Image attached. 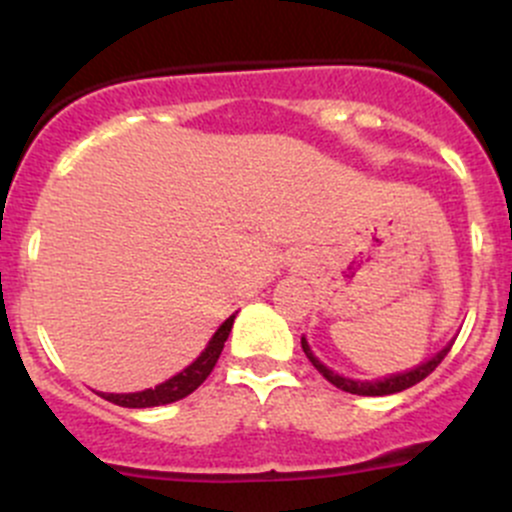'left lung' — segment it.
<instances>
[{
  "label": "left lung",
  "instance_id": "8db88e82",
  "mask_svg": "<svg viewBox=\"0 0 512 512\" xmlns=\"http://www.w3.org/2000/svg\"><path fill=\"white\" fill-rule=\"evenodd\" d=\"M451 347H453V342L448 344V347H443L441 352L433 356V359H428L426 364L416 366V369L406 371V374H394V376H389V379H381V381H354V379H344V376L334 374L332 369H327V366H324L322 361L312 354L307 339H302V349H304V354H307V359L312 361L314 369H317L319 374L329 381V384H334L337 389L347 391V394H356V396H386V394H399V391L411 389V386H416L418 381L426 379V376L431 374V371L436 369L443 359H446V354L451 352Z\"/></svg>",
  "mask_w": 512,
  "mask_h": 512
}]
</instances>
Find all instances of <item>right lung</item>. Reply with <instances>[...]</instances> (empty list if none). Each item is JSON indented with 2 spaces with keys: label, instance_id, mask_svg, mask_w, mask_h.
I'll return each mask as SVG.
<instances>
[{
  "label": "right lung",
  "instance_id": "add662e5",
  "mask_svg": "<svg viewBox=\"0 0 512 512\" xmlns=\"http://www.w3.org/2000/svg\"><path fill=\"white\" fill-rule=\"evenodd\" d=\"M232 322H235V314L230 319H225L223 327L215 332V337L210 339L208 349L188 366V369L180 371L178 376L168 379L165 384L156 386V389H146L138 391V394H101L103 399L111 401L116 406H126V409H151V406H163V404H173V401L185 399L188 394H193L200 384L210 376V371L215 369L218 364L220 354H223V347L230 337Z\"/></svg>",
  "mask_w": 512,
  "mask_h": 512
}]
</instances>
